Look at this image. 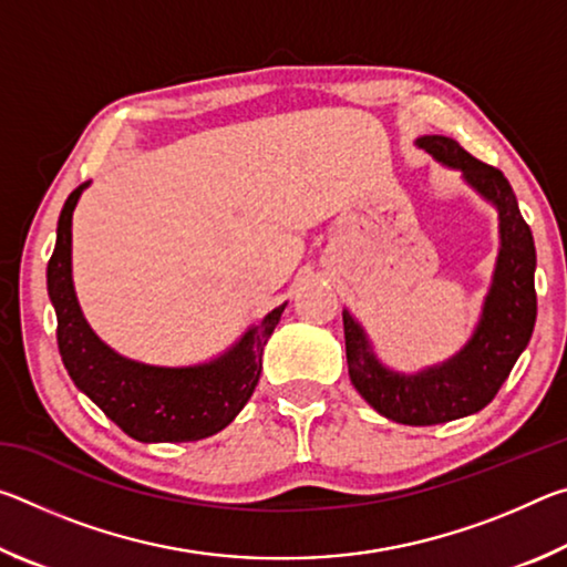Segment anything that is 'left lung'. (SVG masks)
<instances>
[{
  "mask_svg": "<svg viewBox=\"0 0 567 567\" xmlns=\"http://www.w3.org/2000/svg\"><path fill=\"white\" fill-rule=\"evenodd\" d=\"M417 145L447 167H457L501 213V255L477 330L453 360L417 375H398L375 360L360 324L342 312L344 352L354 390L402 425H437L483 410L530 342L537 315L535 243L515 192L493 165L475 159L455 140L422 137Z\"/></svg>",
  "mask_w": 567,
  "mask_h": 567,
  "instance_id": "left-lung-1",
  "label": "left lung"
}]
</instances>
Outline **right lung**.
Here are the masks:
<instances>
[{
    "label": "right lung",
    "instance_id": "add662e5",
    "mask_svg": "<svg viewBox=\"0 0 567 567\" xmlns=\"http://www.w3.org/2000/svg\"><path fill=\"white\" fill-rule=\"evenodd\" d=\"M87 182L62 207L47 290L56 312V344L74 385L140 443H192L219 433L252 398L262 350L285 305L249 330L233 350L197 368H152L110 350L82 318L72 287V213Z\"/></svg>",
    "mask_w": 567,
    "mask_h": 567
}]
</instances>
